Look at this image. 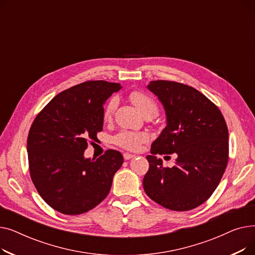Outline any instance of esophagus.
Listing matches in <instances>:
<instances>
[{
  "instance_id": "1",
  "label": "esophagus",
  "mask_w": 255,
  "mask_h": 255,
  "mask_svg": "<svg viewBox=\"0 0 255 255\" xmlns=\"http://www.w3.org/2000/svg\"><path fill=\"white\" fill-rule=\"evenodd\" d=\"M123 156H124L125 160H130V159L135 157V155H132V154H129V153H125Z\"/></svg>"
}]
</instances>
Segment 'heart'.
I'll list each match as a JSON object with an SVG mask.
<instances>
[{
    "mask_svg": "<svg viewBox=\"0 0 255 255\" xmlns=\"http://www.w3.org/2000/svg\"><path fill=\"white\" fill-rule=\"evenodd\" d=\"M130 99L134 103V105L137 107V110L140 112V114L143 117H155L158 113V104L157 102L149 96L148 94H145L141 91H134L130 94ZM118 98L116 96H113L110 98V100L106 102L103 111V118L104 120H111L113 115L116 112V109L118 106ZM148 140V136L144 133L141 132H133V131H127L123 130L119 132L118 134L114 137V142L124 148L126 150L135 151L139 149L142 142Z\"/></svg>",
    "mask_w": 255,
    "mask_h": 255,
    "instance_id": "heart-1",
    "label": "heart"
}]
</instances>
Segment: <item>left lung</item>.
<instances>
[{
    "label": "left lung",
    "instance_id": "8db88e82",
    "mask_svg": "<svg viewBox=\"0 0 255 255\" xmlns=\"http://www.w3.org/2000/svg\"><path fill=\"white\" fill-rule=\"evenodd\" d=\"M162 103L166 127L151 146L142 184L151 199L172 211H189L213 194L229 160V130L218 107L192 87L168 80L146 86ZM173 153L164 168L157 154ZM169 157L165 156L164 158Z\"/></svg>",
    "mask_w": 255,
    "mask_h": 255
}]
</instances>
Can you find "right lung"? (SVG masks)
Here are the masks:
<instances>
[{
    "label": "right lung",
    "instance_id": "obj_1",
    "mask_svg": "<svg viewBox=\"0 0 255 255\" xmlns=\"http://www.w3.org/2000/svg\"><path fill=\"white\" fill-rule=\"evenodd\" d=\"M120 84L89 80L53 97L38 114L26 141L31 179L44 202L65 215H78L109 194L124 158L107 150L84 156L88 140L103 128V104Z\"/></svg>",
    "mask_w": 255,
    "mask_h": 255
}]
</instances>
